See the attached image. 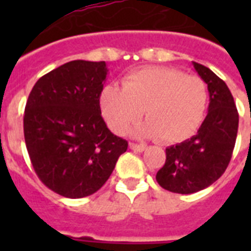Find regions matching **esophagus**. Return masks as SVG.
<instances>
[{
    "mask_svg": "<svg viewBox=\"0 0 251 251\" xmlns=\"http://www.w3.org/2000/svg\"><path fill=\"white\" fill-rule=\"evenodd\" d=\"M129 146H130V149L133 150V151H137V152H143V151L147 149V146L143 145V143L138 145V143H134V142H131Z\"/></svg>",
    "mask_w": 251,
    "mask_h": 251,
    "instance_id": "34e87169",
    "label": "esophagus"
}]
</instances>
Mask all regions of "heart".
<instances>
[{
    "label": "heart",
    "mask_w": 251,
    "mask_h": 251,
    "mask_svg": "<svg viewBox=\"0 0 251 251\" xmlns=\"http://www.w3.org/2000/svg\"><path fill=\"white\" fill-rule=\"evenodd\" d=\"M208 106V88L199 76L177 69L151 66L129 73L122 87L108 84L100 95L106 125L117 134L145 112L147 120L134 129L138 137L173 143L186 139L202 124Z\"/></svg>",
    "instance_id": "heart-1"
}]
</instances>
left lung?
<instances>
[{
    "label": "left lung",
    "mask_w": 251,
    "mask_h": 251,
    "mask_svg": "<svg viewBox=\"0 0 251 251\" xmlns=\"http://www.w3.org/2000/svg\"><path fill=\"white\" fill-rule=\"evenodd\" d=\"M195 72L207 84L208 113L198 133L165 150L167 160L156 173L163 189L193 194L222 177L229 164L237 138L238 112L224 80L210 69L193 62Z\"/></svg>",
    "instance_id": "obj_1"
}]
</instances>
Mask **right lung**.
<instances>
[{
  "label": "right lung",
  "mask_w": 251,
  "mask_h": 251,
  "mask_svg": "<svg viewBox=\"0 0 251 251\" xmlns=\"http://www.w3.org/2000/svg\"><path fill=\"white\" fill-rule=\"evenodd\" d=\"M106 74L104 61H70L41 76L25 104L23 130L33 169L66 198L96 193L127 150L101 117Z\"/></svg>",
  "instance_id": "1"
}]
</instances>
